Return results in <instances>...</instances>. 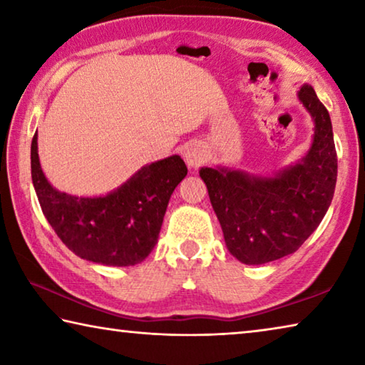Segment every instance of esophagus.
<instances>
[{"label": "esophagus", "mask_w": 365, "mask_h": 365, "mask_svg": "<svg viewBox=\"0 0 365 365\" xmlns=\"http://www.w3.org/2000/svg\"><path fill=\"white\" fill-rule=\"evenodd\" d=\"M183 159L190 168H200L205 163V150L200 145H188L183 151Z\"/></svg>", "instance_id": "1"}]
</instances>
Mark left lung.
Returning a JSON list of instances; mask_svg holds the SVG:
<instances>
[{"label": "left lung", "mask_w": 365, "mask_h": 365, "mask_svg": "<svg viewBox=\"0 0 365 365\" xmlns=\"http://www.w3.org/2000/svg\"><path fill=\"white\" fill-rule=\"evenodd\" d=\"M299 101L312 115L314 140L301 163L274 177L202 168L228 251L240 262L265 264L294 252L316 230L333 200L338 160L329 110L311 85Z\"/></svg>", "instance_id": "1"}]
</instances>
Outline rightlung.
Returning a JSON list of instances; mask_svg holds the SVG:
<instances>
[{"mask_svg": "<svg viewBox=\"0 0 365 365\" xmlns=\"http://www.w3.org/2000/svg\"><path fill=\"white\" fill-rule=\"evenodd\" d=\"M30 160L41 211L61 242L78 257L117 267L138 264L153 251L170 195L188 172L180 156H170L141 168L113 193L78 197L61 193L46 180L36 133Z\"/></svg>", "mask_w": 365, "mask_h": 365, "instance_id": "1", "label": "right lung"}]
</instances>
